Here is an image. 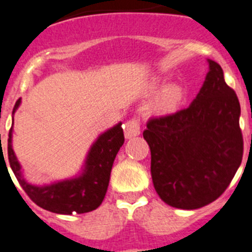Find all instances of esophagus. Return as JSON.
<instances>
[{
  "mask_svg": "<svg viewBox=\"0 0 252 252\" xmlns=\"http://www.w3.org/2000/svg\"><path fill=\"white\" fill-rule=\"evenodd\" d=\"M124 133L126 138L137 137L140 133V122L138 118H131L130 121L124 124Z\"/></svg>",
  "mask_w": 252,
  "mask_h": 252,
  "instance_id": "1",
  "label": "esophagus"
}]
</instances>
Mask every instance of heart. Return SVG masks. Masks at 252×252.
I'll return each mask as SVG.
<instances>
[{"instance_id":"1","label":"heart","mask_w":252,"mask_h":252,"mask_svg":"<svg viewBox=\"0 0 252 252\" xmlns=\"http://www.w3.org/2000/svg\"><path fill=\"white\" fill-rule=\"evenodd\" d=\"M162 85L160 79H156L152 83V90L159 89ZM186 99V90L182 84L173 83L169 84L158 95L157 100L154 103V109L160 114H171L180 109Z\"/></svg>"}]
</instances>
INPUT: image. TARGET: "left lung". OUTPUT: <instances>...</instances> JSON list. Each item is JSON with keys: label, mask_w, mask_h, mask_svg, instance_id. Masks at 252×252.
Instances as JSON below:
<instances>
[{"label": "left lung", "mask_w": 252, "mask_h": 252, "mask_svg": "<svg viewBox=\"0 0 252 252\" xmlns=\"http://www.w3.org/2000/svg\"><path fill=\"white\" fill-rule=\"evenodd\" d=\"M203 87L188 108L149 119L152 180L163 202L196 210L219 198L241 164L240 103L222 67L208 60Z\"/></svg>", "instance_id": "8db88e82"}]
</instances>
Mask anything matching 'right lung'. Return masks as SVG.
Here are the masks:
<instances>
[{
    "instance_id": "right-lung-1",
    "label": "right lung",
    "mask_w": 252,
    "mask_h": 252,
    "mask_svg": "<svg viewBox=\"0 0 252 252\" xmlns=\"http://www.w3.org/2000/svg\"><path fill=\"white\" fill-rule=\"evenodd\" d=\"M20 103H21V99L16 101L12 114L19 108ZM121 126L122 124L119 123L114 128L105 131L93 144L88 154L83 176L58 182L55 185L44 186V187L29 185L24 180L20 171L21 167L16 159L12 144H11V137H12V128H11L7 143L10 167L27 196L44 210L61 215L90 212L98 208L105 197L113 162H114L118 151L121 149L124 143V133ZM2 160H4V158ZM4 165H6V162H4Z\"/></svg>"
}]
</instances>
